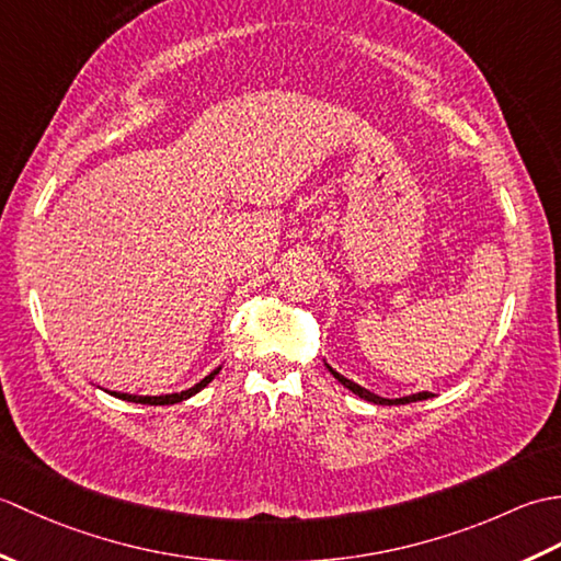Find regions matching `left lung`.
Here are the masks:
<instances>
[{
  "instance_id": "1",
  "label": "left lung",
  "mask_w": 561,
  "mask_h": 561,
  "mask_svg": "<svg viewBox=\"0 0 561 561\" xmlns=\"http://www.w3.org/2000/svg\"><path fill=\"white\" fill-rule=\"evenodd\" d=\"M330 368V374L335 376L340 383L344 386V388H350L354 396H359V398H364V400H368V402H374V404H408V402H416V400H426L428 398V392H416V396H408V398H398V400H386V398H378V396H374V392H368L366 388H362V386H356V383H352L350 378H344L342 374H337L335 368L332 366H328Z\"/></svg>"
}]
</instances>
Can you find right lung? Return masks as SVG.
<instances>
[{
	"instance_id": "add662e5",
	"label": "right lung",
	"mask_w": 561,
	"mask_h": 561,
	"mask_svg": "<svg viewBox=\"0 0 561 561\" xmlns=\"http://www.w3.org/2000/svg\"><path fill=\"white\" fill-rule=\"evenodd\" d=\"M221 368V366H219ZM219 368H214V371L207 376V378H202L197 386H193L190 390H183V392H171V396H129V392H111V396H115V398H121V400H127V402H141V404H175V402H183V400H187L190 396H195V392H199L202 388H205L209 380L219 374Z\"/></svg>"
}]
</instances>
